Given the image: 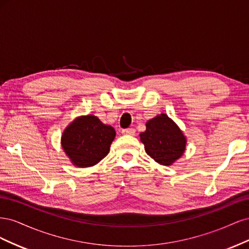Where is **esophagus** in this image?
Masks as SVG:
<instances>
[{"instance_id":"esophagus-1","label":"esophagus","mask_w":249,"mask_h":249,"mask_svg":"<svg viewBox=\"0 0 249 249\" xmlns=\"http://www.w3.org/2000/svg\"><path fill=\"white\" fill-rule=\"evenodd\" d=\"M122 133L124 135H131V136H133V135H135V130L134 129H124L122 131Z\"/></svg>"}]
</instances>
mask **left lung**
<instances>
[{
  "mask_svg": "<svg viewBox=\"0 0 249 249\" xmlns=\"http://www.w3.org/2000/svg\"><path fill=\"white\" fill-rule=\"evenodd\" d=\"M146 130L140 133L146 154L157 163L170 166L183 156L187 138L178 125L165 113L149 119Z\"/></svg>",
  "mask_w": 249,
  "mask_h": 249,
  "instance_id": "1",
  "label": "left lung"
}]
</instances>
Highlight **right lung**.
Here are the masks:
<instances>
[{"instance_id": "right-lung-1", "label": "right lung", "mask_w": 249, "mask_h": 249, "mask_svg": "<svg viewBox=\"0 0 249 249\" xmlns=\"http://www.w3.org/2000/svg\"><path fill=\"white\" fill-rule=\"evenodd\" d=\"M116 136L114 127L103 124L94 115H81L65 127L61 146L72 165L91 167L109 154Z\"/></svg>"}]
</instances>
